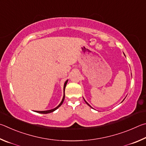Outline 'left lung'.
<instances>
[{
  "label": "left lung",
  "instance_id": "left-lung-1",
  "mask_svg": "<svg viewBox=\"0 0 146 146\" xmlns=\"http://www.w3.org/2000/svg\"><path fill=\"white\" fill-rule=\"evenodd\" d=\"M124 56H125V54H124ZM83 99H84V98H83ZM84 100H85V103H86V104H88V105L89 106H90V107H91V108H92V106H91L90 105V104H88V103H87V102H86V101H85V99H84ZM124 100H123V101H124Z\"/></svg>",
  "mask_w": 146,
  "mask_h": 146
}]
</instances>
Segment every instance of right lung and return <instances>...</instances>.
I'll list each match as a JSON object with an SVG mask.
<instances>
[{
	"mask_svg": "<svg viewBox=\"0 0 146 146\" xmlns=\"http://www.w3.org/2000/svg\"><path fill=\"white\" fill-rule=\"evenodd\" d=\"M68 82V80H66L65 81V84H64V86H63V99L62 100H61V103H60V104L58 106H56V108H54V109H52V110H45V111H35V112H37V113H43V114H47V113H51V112H53L54 111H55L57 110L59 107H60L61 104H63V101H64V99H65V87H66V83H67Z\"/></svg>",
	"mask_w": 146,
	"mask_h": 146,
	"instance_id": "obj_1",
	"label": "right lung"
}]
</instances>
